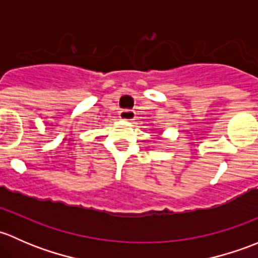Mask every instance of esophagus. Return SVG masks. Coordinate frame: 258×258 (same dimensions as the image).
<instances>
[{
    "label": "esophagus",
    "mask_w": 258,
    "mask_h": 258,
    "mask_svg": "<svg viewBox=\"0 0 258 258\" xmlns=\"http://www.w3.org/2000/svg\"><path fill=\"white\" fill-rule=\"evenodd\" d=\"M135 117H136V113H135V111L122 110L121 112H119V118H121L122 121H134Z\"/></svg>",
    "instance_id": "34e87169"
}]
</instances>
